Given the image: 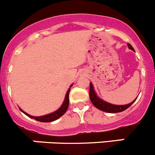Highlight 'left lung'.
Segmentation results:
<instances>
[{"label": "left lung", "mask_w": 155, "mask_h": 155, "mask_svg": "<svg viewBox=\"0 0 155 155\" xmlns=\"http://www.w3.org/2000/svg\"><path fill=\"white\" fill-rule=\"evenodd\" d=\"M127 46L130 49L134 51V48L132 47L130 44L127 43ZM89 97H90V99L91 103L93 104V105L95 107L97 108L98 109L101 111H104V112H109V113H115V112H121L124 111L125 109H127L135 102L136 100L137 99V97L134 101H132L131 103L128 104H125V105H115V104H109V103L107 102V101H104L101 98H100L97 95L96 92H95L94 88L93 85H92L91 82H90V91H89Z\"/></svg>", "instance_id": "obj_1"}]
</instances>
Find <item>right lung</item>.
<instances>
[{
    "instance_id": "obj_1",
    "label": "right lung",
    "mask_w": 155,
    "mask_h": 155,
    "mask_svg": "<svg viewBox=\"0 0 155 155\" xmlns=\"http://www.w3.org/2000/svg\"><path fill=\"white\" fill-rule=\"evenodd\" d=\"M72 86H73V84L70 85V87H69V89L68 90V91H67L66 95H65L64 101L61 107L59 108L58 109H57L56 111H54V112H51V113L43 115V116H33V115H29V114H28L27 112H24V111H23L22 109H20V108L19 109L25 114V115H27V116H28L31 118H34V119L37 120V121H40V122H51V121H55V120H57L58 118L61 117L62 115L66 112V111L68 110V108L69 106V94H70V87Z\"/></svg>"
}]
</instances>
